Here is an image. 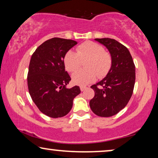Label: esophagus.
Listing matches in <instances>:
<instances>
[{
  "label": "esophagus",
  "mask_w": 158,
  "mask_h": 158,
  "mask_svg": "<svg viewBox=\"0 0 158 158\" xmlns=\"http://www.w3.org/2000/svg\"><path fill=\"white\" fill-rule=\"evenodd\" d=\"M87 89V87L86 86H81V91H84V90Z\"/></svg>",
  "instance_id": "esophagus-1"
}]
</instances>
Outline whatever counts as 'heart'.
I'll use <instances>...</instances> for the list:
<instances>
[{"label":"heart","instance_id":"b5f03b06","mask_svg":"<svg viewBox=\"0 0 158 158\" xmlns=\"http://www.w3.org/2000/svg\"><path fill=\"white\" fill-rule=\"evenodd\" d=\"M85 70H77L72 75V81L76 85H85L96 79L106 77L111 70V56L104 47L98 43L87 41L76 48V52L68 50L64 56V64L67 71L73 73L81 65V61L85 60Z\"/></svg>","mask_w":158,"mask_h":158}]
</instances>
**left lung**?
Returning <instances> with one entry per match:
<instances>
[{
	"instance_id": "8db88e82",
	"label": "left lung",
	"mask_w": 158,
	"mask_h": 158,
	"mask_svg": "<svg viewBox=\"0 0 158 158\" xmlns=\"http://www.w3.org/2000/svg\"><path fill=\"white\" fill-rule=\"evenodd\" d=\"M95 40L108 49L112 64L106 76L90 87L95 96L90 101V107L97 116L109 117L118 113L130 100L135 83V65L128 49L116 40Z\"/></svg>"
}]
</instances>
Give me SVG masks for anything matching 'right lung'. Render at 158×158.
Returning a JSON list of instances; mask_svg holds the SVG:
<instances>
[{"instance_id": "1", "label": "right lung", "mask_w": 158, "mask_h": 158, "mask_svg": "<svg viewBox=\"0 0 158 158\" xmlns=\"http://www.w3.org/2000/svg\"><path fill=\"white\" fill-rule=\"evenodd\" d=\"M76 44L74 40L55 37L42 43L31 56L27 75L29 94L40 111L49 117L67 115L81 93L79 86L66 88L71 78L63 61L65 53Z\"/></svg>"}]
</instances>
